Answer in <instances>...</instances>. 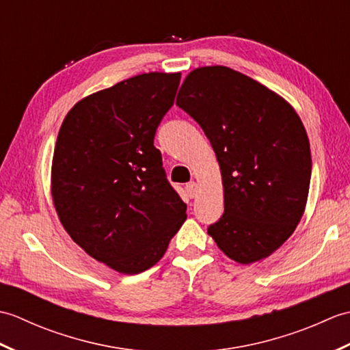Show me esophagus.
<instances>
[{"instance_id":"obj_1","label":"esophagus","mask_w":350,"mask_h":350,"mask_svg":"<svg viewBox=\"0 0 350 350\" xmlns=\"http://www.w3.org/2000/svg\"><path fill=\"white\" fill-rule=\"evenodd\" d=\"M187 192H188V196L191 198H196L197 197V192H198V185L196 182L188 183L187 185Z\"/></svg>"}]
</instances>
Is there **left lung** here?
<instances>
[{
    "label": "left lung",
    "mask_w": 350,
    "mask_h": 350,
    "mask_svg": "<svg viewBox=\"0 0 350 350\" xmlns=\"http://www.w3.org/2000/svg\"><path fill=\"white\" fill-rule=\"evenodd\" d=\"M176 105L209 138L224 187V213L209 228L237 263L269 257L306 211L310 141L299 116L280 94L226 66L188 73Z\"/></svg>",
    "instance_id": "8db88e82"
}]
</instances>
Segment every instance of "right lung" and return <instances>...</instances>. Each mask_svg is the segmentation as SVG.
<instances>
[{
  "instance_id": "obj_1",
  "label": "right lung",
  "mask_w": 350,
  "mask_h": 350,
  "mask_svg": "<svg viewBox=\"0 0 350 350\" xmlns=\"http://www.w3.org/2000/svg\"><path fill=\"white\" fill-rule=\"evenodd\" d=\"M180 73L148 72L77 102L58 132L51 196L66 232L120 273L147 271L187 219L153 138Z\"/></svg>"
}]
</instances>
